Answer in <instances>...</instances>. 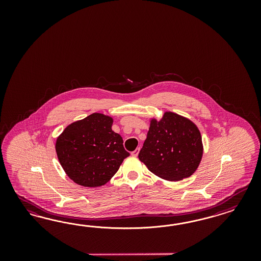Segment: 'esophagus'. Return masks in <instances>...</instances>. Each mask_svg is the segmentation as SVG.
<instances>
[{"instance_id": "obj_1", "label": "esophagus", "mask_w": 261, "mask_h": 261, "mask_svg": "<svg viewBox=\"0 0 261 261\" xmlns=\"http://www.w3.org/2000/svg\"><path fill=\"white\" fill-rule=\"evenodd\" d=\"M139 152H140V147L136 148V149L131 153V155H132V156H134V157H137V156H138V154H139Z\"/></svg>"}]
</instances>
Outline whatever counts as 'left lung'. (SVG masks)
Segmentation results:
<instances>
[{
  "mask_svg": "<svg viewBox=\"0 0 261 261\" xmlns=\"http://www.w3.org/2000/svg\"><path fill=\"white\" fill-rule=\"evenodd\" d=\"M203 156L197 126L182 116L166 112L151 119L139 159L152 173L167 181H180L195 172Z\"/></svg>",
  "mask_w": 261,
  "mask_h": 261,
  "instance_id": "1",
  "label": "left lung"
}]
</instances>
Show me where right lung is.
Returning a JSON list of instances; mask_svg holds the SVG:
<instances>
[{
	"label": "right lung",
	"mask_w": 261,
	"mask_h": 261,
	"mask_svg": "<svg viewBox=\"0 0 261 261\" xmlns=\"http://www.w3.org/2000/svg\"><path fill=\"white\" fill-rule=\"evenodd\" d=\"M112 124L111 117L94 113L68 125L57 138L59 163L73 182L87 188L103 186L130 155Z\"/></svg>",
	"instance_id": "right-lung-1"
}]
</instances>
